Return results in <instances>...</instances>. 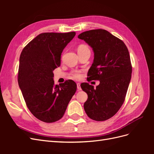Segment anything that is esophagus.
I'll use <instances>...</instances> for the list:
<instances>
[{"mask_svg":"<svg viewBox=\"0 0 154 154\" xmlns=\"http://www.w3.org/2000/svg\"><path fill=\"white\" fill-rule=\"evenodd\" d=\"M77 89H78V91H80L82 90L81 87H80V83H77Z\"/></svg>","mask_w":154,"mask_h":154,"instance_id":"esophagus-1","label":"esophagus"}]
</instances>
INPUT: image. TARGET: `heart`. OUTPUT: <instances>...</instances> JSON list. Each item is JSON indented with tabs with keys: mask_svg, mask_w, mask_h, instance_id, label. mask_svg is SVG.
I'll list each match as a JSON object with an SVG mask.
<instances>
[{
	"mask_svg": "<svg viewBox=\"0 0 154 154\" xmlns=\"http://www.w3.org/2000/svg\"><path fill=\"white\" fill-rule=\"evenodd\" d=\"M88 49L86 45H80L79 47L78 48V51H83L85 49ZM71 76L72 78H76V79H80L82 76V74H81V72L78 71V70H75V71H73L71 72Z\"/></svg>",
	"mask_w": 154,
	"mask_h": 154,
	"instance_id": "b5f03b06",
	"label": "heart"
}]
</instances>
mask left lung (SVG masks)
Masks as SVG:
<instances>
[{
  "instance_id": "1",
  "label": "left lung",
  "mask_w": 154,
  "mask_h": 154,
  "mask_svg": "<svg viewBox=\"0 0 154 154\" xmlns=\"http://www.w3.org/2000/svg\"><path fill=\"white\" fill-rule=\"evenodd\" d=\"M78 37L94 53L88 78L100 81L96 88L88 83L81 84L88 95L83 106L91 119L103 122L117 113L125 101L132 71L128 50L122 40L105 29L85 31Z\"/></svg>"
}]
</instances>
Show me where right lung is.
Here are the masks:
<instances>
[{
	"label": "right lung",
	"mask_w": 154,
	"mask_h": 154,
	"mask_svg": "<svg viewBox=\"0 0 154 154\" xmlns=\"http://www.w3.org/2000/svg\"><path fill=\"white\" fill-rule=\"evenodd\" d=\"M75 32H44L23 49L19 60L18 83L27 108L45 123L61 119L76 91L72 80L54 85L53 71L60 66L63 49Z\"/></svg>",
	"instance_id": "add662e5"
}]
</instances>
